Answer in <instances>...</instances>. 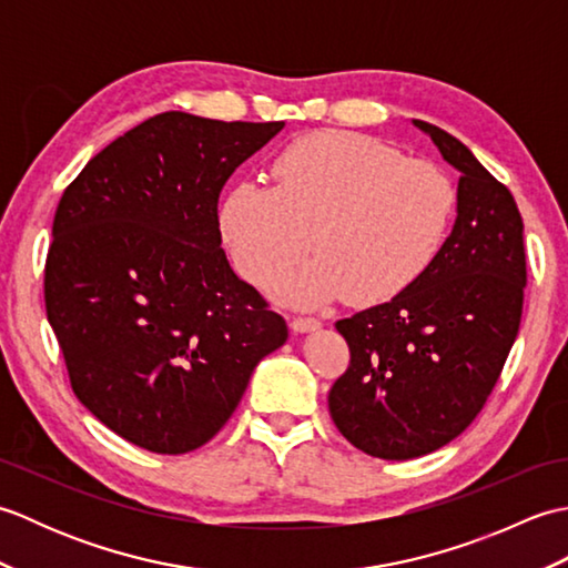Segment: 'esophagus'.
<instances>
[{
  "mask_svg": "<svg viewBox=\"0 0 568 568\" xmlns=\"http://www.w3.org/2000/svg\"><path fill=\"white\" fill-rule=\"evenodd\" d=\"M322 327V322L315 317H293L291 320V329L297 334H305V332H315Z\"/></svg>",
  "mask_w": 568,
  "mask_h": 568,
  "instance_id": "esophagus-1",
  "label": "esophagus"
}]
</instances>
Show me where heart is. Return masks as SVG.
Wrapping results in <instances>:
<instances>
[{
  "mask_svg": "<svg viewBox=\"0 0 568 568\" xmlns=\"http://www.w3.org/2000/svg\"><path fill=\"white\" fill-rule=\"evenodd\" d=\"M271 178V187H229L216 222L236 271L256 285L300 261L312 236L320 256L275 285L300 307L400 295L437 261L454 224L456 187L439 165L354 131L295 139Z\"/></svg>",
  "mask_w": 568,
  "mask_h": 568,
  "instance_id": "b5f03b06",
  "label": "heart"
}]
</instances>
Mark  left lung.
<instances>
[{
  "mask_svg": "<svg viewBox=\"0 0 568 568\" xmlns=\"http://www.w3.org/2000/svg\"><path fill=\"white\" fill-rule=\"evenodd\" d=\"M413 124L462 173L456 222L417 283L336 322L352 361L329 390L336 429L388 462L439 449L476 419L520 329L527 285L510 190L444 129Z\"/></svg>",
  "mask_w": 568,
  "mask_h": 568,
  "instance_id": "left-lung-1",
  "label": "left lung"
}]
</instances>
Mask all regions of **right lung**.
<instances>
[{
    "mask_svg": "<svg viewBox=\"0 0 568 568\" xmlns=\"http://www.w3.org/2000/svg\"><path fill=\"white\" fill-rule=\"evenodd\" d=\"M285 122L163 112L65 187L45 258V315L72 393L153 454H187L232 417L287 324L241 281L216 204Z\"/></svg>",
    "mask_w": 568,
    "mask_h": 568,
    "instance_id": "1",
    "label": "right lung"
}]
</instances>
